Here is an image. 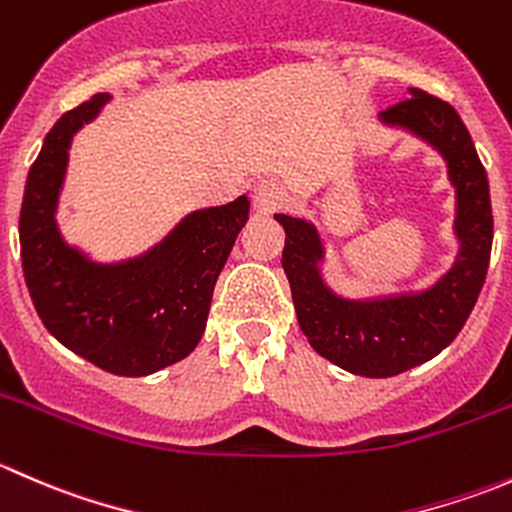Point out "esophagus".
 Listing matches in <instances>:
<instances>
[{
	"label": "esophagus",
	"mask_w": 512,
	"mask_h": 512,
	"mask_svg": "<svg viewBox=\"0 0 512 512\" xmlns=\"http://www.w3.org/2000/svg\"><path fill=\"white\" fill-rule=\"evenodd\" d=\"M282 195H285V190H282L280 180L262 178V180H257L255 188H252V203H255L257 213L270 215L280 208Z\"/></svg>",
	"instance_id": "esophagus-1"
}]
</instances>
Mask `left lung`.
Listing matches in <instances>:
<instances>
[{"mask_svg":"<svg viewBox=\"0 0 512 512\" xmlns=\"http://www.w3.org/2000/svg\"><path fill=\"white\" fill-rule=\"evenodd\" d=\"M411 98L379 113V123L431 146L456 190L453 235L458 252L433 285L371 297H344L324 280L322 235L307 218L277 213L285 227L282 267L299 327L317 354L339 369L386 379L426 364L456 339L476 307L493 245L488 175L461 116L436 96L409 89Z\"/></svg>","mask_w":512,"mask_h":512,"instance_id":"left-lung-1","label":"left lung"}]
</instances>
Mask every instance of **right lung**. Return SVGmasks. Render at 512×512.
Masks as SVG:
<instances>
[{
	"instance_id": "obj_1",
	"label": "right lung",
	"mask_w": 512,
	"mask_h": 512,
	"mask_svg": "<svg viewBox=\"0 0 512 512\" xmlns=\"http://www.w3.org/2000/svg\"><path fill=\"white\" fill-rule=\"evenodd\" d=\"M108 101L111 94H96L46 133L19 213L22 270L36 314L66 349L116 376H148L198 347L215 282L250 218V200L240 195L193 210L163 240L126 260H94L66 242L56 210L71 141Z\"/></svg>"
}]
</instances>
